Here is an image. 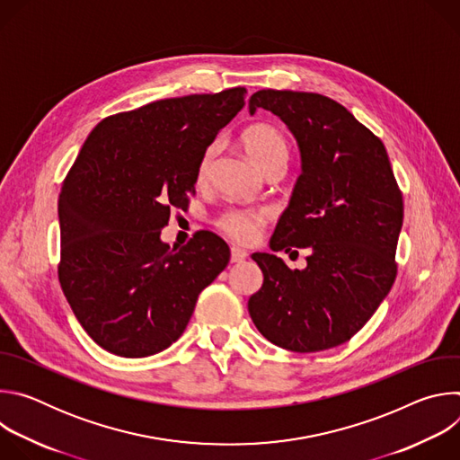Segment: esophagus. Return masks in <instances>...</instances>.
Wrapping results in <instances>:
<instances>
[{"instance_id": "34e87169", "label": "esophagus", "mask_w": 460, "mask_h": 460, "mask_svg": "<svg viewBox=\"0 0 460 460\" xmlns=\"http://www.w3.org/2000/svg\"><path fill=\"white\" fill-rule=\"evenodd\" d=\"M249 258V252L238 245H233L231 247V261H234V264H242V261H245Z\"/></svg>"}]
</instances>
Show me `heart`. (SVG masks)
I'll use <instances>...</instances> for the list:
<instances>
[{
	"label": "heart",
	"instance_id": "obj_1",
	"mask_svg": "<svg viewBox=\"0 0 460 460\" xmlns=\"http://www.w3.org/2000/svg\"><path fill=\"white\" fill-rule=\"evenodd\" d=\"M242 147L247 153V156L260 167L264 169L271 162H288V144L286 138L280 135L271 125L258 123L249 127L242 135ZM215 146H209L196 165V181L204 183L209 178L213 158H215ZM270 218V211L266 209H231L218 220V226L222 231H226L229 236L240 240V242H252L258 238L261 226H264Z\"/></svg>",
	"mask_w": 460,
	"mask_h": 460
}]
</instances>
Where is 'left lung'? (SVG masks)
I'll return each mask as SVG.
<instances>
[{
    "mask_svg": "<svg viewBox=\"0 0 460 460\" xmlns=\"http://www.w3.org/2000/svg\"><path fill=\"white\" fill-rule=\"evenodd\" d=\"M271 111L296 140L300 176L271 249H309L304 270L252 252L264 284L247 309L279 348L313 353L348 342L395 282L402 194L384 144L344 105L296 91H258L249 112Z\"/></svg>",
    "mask_w": 460,
    "mask_h": 460,
    "instance_id": "8db88e82",
    "label": "left lung"
}]
</instances>
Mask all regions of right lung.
Returning <instances> with one entry per match:
<instances>
[{
    "mask_svg": "<svg viewBox=\"0 0 460 460\" xmlns=\"http://www.w3.org/2000/svg\"><path fill=\"white\" fill-rule=\"evenodd\" d=\"M245 89L190 94L105 118L63 181L59 284L87 335L142 358L176 342L199 295L227 268L229 245L199 231L171 249L162 229L187 208L196 165L242 111Z\"/></svg>",
    "mask_w": 460,
    "mask_h": 460,
    "instance_id": "1",
    "label": "right lung"
}]
</instances>
